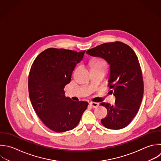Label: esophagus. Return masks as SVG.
Here are the masks:
<instances>
[{
	"mask_svg": "<svg viewBox=\"0 0 161 161\" xmlns=\"http://www.w3.org/2000/svg\"><path fill=\"white\" fill-rule=\"evenodd\" d=\"M89 105H90L92 108H97V107L99 106V103H95V102H91V103H89Z\"/></svg>",
	"mask_w": 161,
	"mask_h": 161,
	"instance_id": "obj_1",
	"label": "esophagus"
}]
</instances>
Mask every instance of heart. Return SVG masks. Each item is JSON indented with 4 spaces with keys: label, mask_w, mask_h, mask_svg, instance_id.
<instances>
[{
    "label": "heart",
    "mask_w": 161,
    "mask_h": 161,
    "mask_svg": "<svg viewBox=\"0 0 161 161\" xmlns=\"http://www.w3.org/2000/svg\"><path fill=\"white\" fill-rule=\"evenodd\" d=\"M91 70H104L106 72L107 69V64L106 62L101 58H95L90 63Z\"/></svg>",
    "instance_id": "1"
}]
</instances>
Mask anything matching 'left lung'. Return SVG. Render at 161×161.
Listing matches in <instances>:
<instances>
[{
  "mask_svg": "<svg viewBox=\"0 0 161 161\" xmlns=\"http://www.w3.org/2000/svg\"><path fill=\"white\" fill-rule=\"evenodd\" d=\"M86 53L104 58L110 65L108 86L116 100L113 105L101 103L108 110L101 123L111 130L126 127L138 113L143 95L142 73L135 53L120 42L105 43Z\"/></svg>",
  "mask_w": 161,
  "mask_h": 161,
  "instance_id": "1",
  "label": "left lung"
}]
</instances>
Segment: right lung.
I'll use <instances>...</instances> for the list:
<instances>
[{"instance_id": "obj_1", "label": "right lung", "mask_w": 161, "mask_h": 161, "mask_svg": "<svg viewBox=\"0 0 161 161\" xmlns=\"http://www.w3.org/2000/svg\"><path fill=\"white\" fill-rule=\"evenodd\" d=\"M85 52L50 48L31 65L28 91L32 106L42 122L54 131L74 129L87 109V102L74 101L65 97L64 91Z\"/></svg>"}]
</instances>
